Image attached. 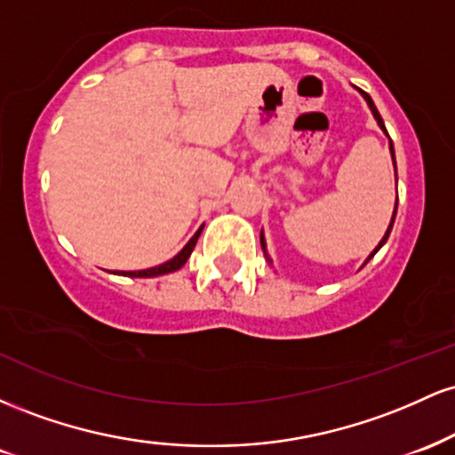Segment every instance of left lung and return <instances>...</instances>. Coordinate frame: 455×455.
Returning <instances> with one entry per match:
<instances>
[{"label":"left lung","instance_id":"obj_1","mask_svg":"<svg viewBox=\"0 0 455 455\" xmlns=\"http://www.w3.org/2000/svg\"><path fill=\"white\" fill-rule=\"evenodd\" d=\"M357 92H359V93H362V96H363V100H365V102H368L370 111H372V115H374V119H377L379 128H380V130H383V132H385V134H387V130H385V124H383V119H380V115H379V111H377V107H374L372 98H370V96H368V93H365V92H362V90H357ZM387 137H389V134H387ZM389 151H391V160H394V166H395V154H394V143H391V140H389ZM395 186H398V173H395ZM395 192H398V188H395ZM395 212H398V196H395V207H394V216H391V222H389L387 231H385V235H383V239H380V242H379V245H377V248H374V250H372V252H370V257H368V259H365V263H368V260H370V259H372V257H374V254H377L380 248H383V245H385V242H387V237H389L391 228H394V220H395ZM260 248H263V254H265V259H267V263L271 265V259H269V254H267V242H265V235H263V231H260ZM365 263H363V265H365ZM363 265H362V267H363Z\"/></svg>","mask_w":455,"mask_h":455}]
</instances>
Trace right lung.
<instances>
[{"mask_svg": "<svg viewBox=\"0 0 455 455\" xmlns=\"http://www.w3.org/2000/svg\"><path fill=\"white\" fill-rule=\"evenodd\" d=\"M201 231H203V227L198 228V231L190 237V242H188V243L184 245V248H181L180 252L175 254L173 259L166 260V263L156 265V267L139 269V271H113V274H117V275H128V278H156V275H164V274H171V271L181 269V267H184V265H186V260L190 259V254H192V250H195L196 239H198V235H201Z\"/></svg>", "mask_w": 455, "mask_h": 455, "instance_id": "1", "label": "right lung"}]
</instances>
